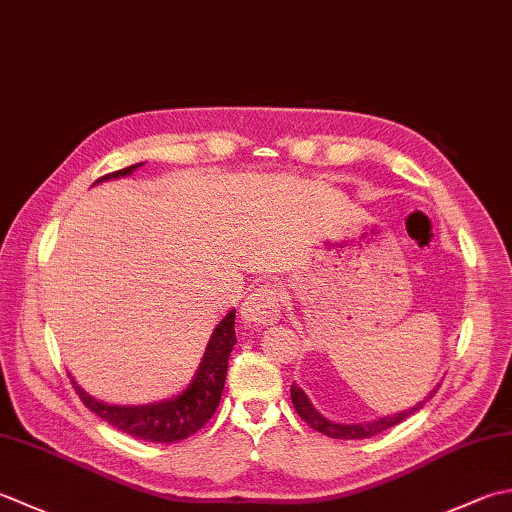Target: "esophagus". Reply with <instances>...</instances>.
Segmentation results:
<instances>
[{
    "label": "esophagus",
    "instance_id": "obj_1",
    "mask_svg": "<svg viewBox=\"0 0 512 512\" xmlns=\"http://www.w3.org/2000/svg\"><path fill=\"white\" fill-rule=\"evenodd\" d=\"M282 313V297L273 286L255 288L242 304V322L248 326H268Z\"/></svg>",
    "mask_w": 512,
    "mask_h": 512
}]
</instances>
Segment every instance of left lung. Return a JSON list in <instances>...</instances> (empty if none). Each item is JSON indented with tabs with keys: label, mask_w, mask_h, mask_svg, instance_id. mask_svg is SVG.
Instances as JSON below:
<instances>
[{
	"label": "left lung",
	"mask_w": 512,
	"mask_h": 512,
	"mask_svg": "<svg viewBox=\"0 0 512 512\" xmlns=\"http://www.w3.org/2000/svg\"><path fill=\"white\" fill-rule=\"evenodd\" d=\"M437 390H439V386L435 390H430V395L424 399V402H419L408 410H402V413L386 415V417H379V419H370V422H362V424L330 422V419H326L322 413H319V410H315V406L310 404L308 395L297 384L290 386V397H293V406L297 410V415L302 417L310 428H315L317 433H322L326 437H333V439H366V437L384 433V430L397 426L399 422H404L406 417L415 415L419 408H424V404L437 393Z\"/></svg>",
	"instance_id": "1"
}]
</instances>
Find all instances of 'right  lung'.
<instances>
[{
	"label": "right lung",
	"mask_w": 512,
	"mask_h": 512,
	"mask_svg": "<svg viewBox=\"0 0 512 512\" xmlns=\"http://www.w3.org/2000/svg\"><path fill=\"white\" fill-rule=\"evenodd\" d=\"M142 164L144 162L115 170V173L99 177L95 184L104 182V179L126 177ZM235 344V310H230L222 322L215 326L213 335H210V342L206 346V353L202 357V364L197 368L193 382H190L179 395L162 399V402L155 404L117 406L97 402V399L90 397L73 377H70V382H73L77 395L86 408L93 410L97 417H102L110 426L122 430V433L157 444L182 442V439L195 435L197 430L215 415L226 382L228 357Z\"/></svg>",
	"instance_id": "add662e5"
}]
</instances>
